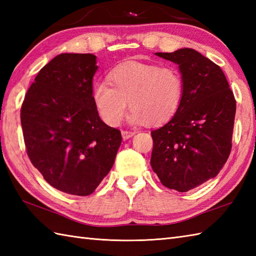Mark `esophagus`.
<instances>
[{
    "label": "esophagus",
    "instance_id": "1",
    "mask_svg": "<svg viewBox=\"0 0 256 256\" xmlns=\"http://www.w3.org/2000/svg\"><path fill=\"white\" fill-rule=\"evenodd\" d=\"M122 133V138H123V140H128L130 138H132L133 135L135 134V132H132V131H123L121 132Z\"/></svg>",
    "mask_w": 256,
    "mask_h": 256
}]
</instances>
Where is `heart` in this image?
<instances>
[{
	"label": "heart",
	"instance_id": "1",
	"mask_svg": "<svg viewBox=\"0 0 256 256\" xmlns=\"http://www.w3.org/2000/svg\"><path fill=\"white\" fill-rule=\"evenodd\" d=\"M106 82L94 86V102L101 118L108 125L121 121L128 106L133 123L148 121L157 125L175 116L184 99V78L175 66L128 62L108 74Z\"/></svg>",
	"mask_w": 256,
	"mask_h": 256
}]
</instances>
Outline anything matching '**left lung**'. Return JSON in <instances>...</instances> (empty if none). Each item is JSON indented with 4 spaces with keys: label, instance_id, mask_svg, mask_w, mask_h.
<instances>
[{
    "label": "left lung",
    "instance_id": "1",
    "mask_svg": "<svg viewBox=\"0 0 256 256\" xmlns=\"http://www.w3.org/2000/svg\"><path fill=\"white\" fill-rule=\"evenodd\" d=\"M155 55L178 64L184 90L175 116L150 132V165L165 187L186 192L216 177L226 164L236 101L221 68L197 50Z\"/></svg>",
    "mask_w": 256,
    "mask_h": 256
}]
</instances>
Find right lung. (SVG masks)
Returning <instances> with one entry per match:
<instances>
[{
  "label": "right lung",
  "instance_id": "obj_1",
  "mask_svg": "<svg viewBox=\"0 0 256 256\" xmlns=\"http://www.w3.org/2000/svg\"><path fill=\"white\" fill-rule=\"evenodd\" d=\"M92 54H60L36 76L20 123L26 152L45 180L62 192L89 196L112 168L122 136L98 113Z\"/></svg>",
  "mask_w": 256,
  "mask_h": 256
}]
</instances>
